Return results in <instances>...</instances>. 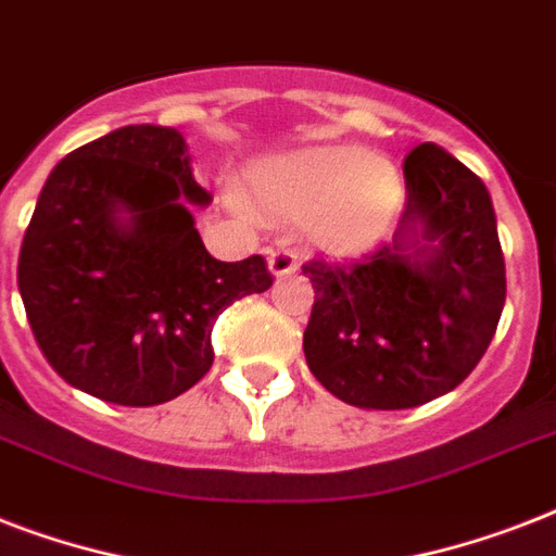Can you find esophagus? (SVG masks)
<instances>
[{"label":"esophagus","mask_w":556,"mask_h":556,"mask_svg":"<svg viewBox=\"0 0 556 556\" xmlns=\"http://www.w3.org/2000/svg\"><path fill=\"white\" fill-rule=\"evenodd\" d=\"M296 268H300V260H296V253L286 251V248L268 251V270L274 274V277H291Z\"/></svg>","instance_id":"1"}]
</instances>
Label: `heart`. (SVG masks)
<instances>
[{"label":"heart","mask_w":556,"mask_h":556,"mask_svg":"<svg viewBox=\"0 0 556 556\" xmlns=\"http://www.w3.org/2000/svg\"><path fill=\"white\" fill-rule=\"evenodd\" d=\"M248 192L265 216L303 222L314 248L357 256L395 222L404 181L392 161L364 147H317L251 167Z\"/></svg>","instance_id":"obj_1"}]
</instances>
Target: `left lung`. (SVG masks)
Wrapping results in <instances>:
<instances>
[{"mask_svg": "<svg viewBox=\"0 0 556 556\" xmlns=\"http://www.w3.org/2000/svg\"><path fill=\"white\" fill-rule=\"evenodd\" d=\"M392 244L357 265L312 260L308 369L361 409H413L476 369L505 305V256L482 178L435 143L404 161Z\"/></svg>", "mask_w": 556, "mask_h": 556, "instance_id": "8db88e82", "label": "left lung"}]
</instances>
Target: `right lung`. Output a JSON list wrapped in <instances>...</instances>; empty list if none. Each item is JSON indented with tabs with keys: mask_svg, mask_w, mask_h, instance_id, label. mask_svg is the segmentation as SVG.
<instances>
[{
	"mask_svg": "<svg viewBox=\"0 0 556 556\" xmlns=\"http://www.w3.org/2000/svg\"><path fill=\"white\" fill-rule=\"evenodd\" d=\"M210 201L185 135L169 126H121L51 169L16 282L65 383L109 404L155 406L207 375L218 314L274 282L262 256H210L192 218Z\"/></svg>",
	"mask_w": 556,
	"mask_h": 556,
	"instance_id": "add662e5",
	"label": "right lung"
}]
</instances>
